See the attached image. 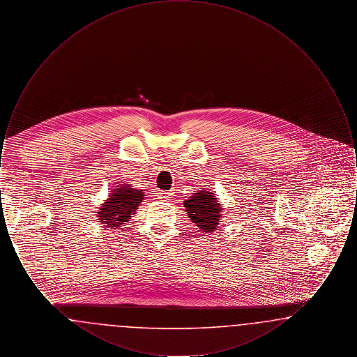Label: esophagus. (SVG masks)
<instances>
[{
	"label": "esophagus",
	"mask_w": 357,
	"mask_h": 357,
	"mask_svg": "<svg viewBox=\"0 0 357 357\" xmlns=\"http://www.w3.org/2000/svg\"><path fill=\"white\" fill-rule=\"evenodd\" d=\"M174 195V191H158V198L159 199H170L171 197Z\"/></svg>",
	"instance_id": "obj_1"
}]
</instances>
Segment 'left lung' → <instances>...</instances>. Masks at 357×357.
<instances>
[{
	"mask_svg": "<svg viewBox=\"0 0 357 357\" xmlns=\"http://www.w3.org/2000/svg\"><path fill=\"white\" fill-rule=\"evenodd\" d=\"M188 218L204 233H211L221 222L222 204L210 191H198L183 202Z\"/></svg>",
	"mask_w": 357,
	"mask_h": 357,
	"instance_id": "left-lung-1",
	"label": "left lung"
}]
</instances>
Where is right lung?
Here are the masks:
<instances>
[{
	"label": "right lung",
	"instance_id": "1",
	"mask_svg": "<svg viewBox=\"0 0 357 357\" xmlns=\"http://www.w3.org/2000/svg\"><path fill=\"white\" fill-rule=\"evenodd\" d=\"M143 198V190L121 185L119 188H115L109 194L108 199L100 206L98 211L99 222L111 229L120 227L124 222L131 220V215L135 214L136 208L142 204Z\"/></svg>",
	"mask_w": 357,
	"mask_h": 357
}]
</instances>
